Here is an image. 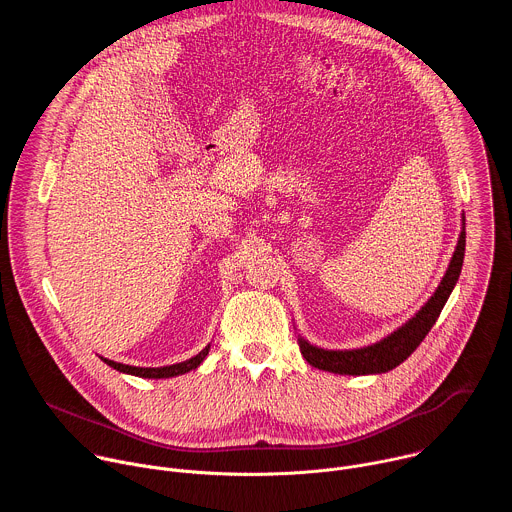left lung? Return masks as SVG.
<instances>
[{
    "mask_svg": "<svg viewBox=\"0 0 512 512\" xmlns=\"http://www.w3.org/2000/svg\"><path fill=\"white\" fill-rule=\"evenodd\" d=\"M464 249H466V231L462 229L458 247L450 261V267L437 285L435 294L427 300V304L399 330L389 334L377 344L356 348V350H324L310 344L304 338H298L302 356L312 364V367L336 375H377L393 371L397 364H401L411 352L423 342L435 320L440 318L452 289L460 277L462 263H464Z\"/></svg>",
    "mask_w": 512,
    "mask_h": 512,
    "instance_id": "obj_1",
    "label": "left lung"
}]
</instances>
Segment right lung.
<instances>
[{"instance_id":"obj_1","label":"right lung","mask_w":512,"mask_h":512,"mask_svg":"<svg viewBox=\"0 0 512 512\" xmlns=\"http://www.w3.org/2000/svg\"><path fill=\"white\" fill-rule=\"evenodd\" d=\"M210 350V344L200 350L196 356L184 360V362H176V364H170V367H158V369H152V367H129V364H121V362H115V360H109V358H103V362H107L111 369L119 371V373H125V375H135V377H141V379H170V377H178V375H184L192 369H196L198 364L206 358Z\"/></svg>"}]
</instances>
